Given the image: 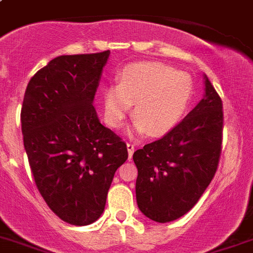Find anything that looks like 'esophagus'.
<instances>
[{
    "label": "esophagus",
    "mask_w": 253,
    "mask_h": 253,
    "mask_svg": "<svg viewBox=\"0 0 253 253\" xmlns=\"http://www.w3.org/2000/svg\"><path fill=\"white\" fill-rule=\"evenodd\" d=\"M126 148H128V154H129V158H131V155H133L134 149H135V145L133 143H128L126 144Z\"/></svg>",
    "instance_id": "34e87169"
}]
</instances>
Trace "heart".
I'll list each match as a JSON object with an SVG mask.
<instances>
[{
    "label": "heart",
    "instance_id": "b5f03b06",
    "mask_svg": "<svg viewBox=\"0 0 253 253\" xmlns=\"http://www.w3.org/2000/svg\"><path fill=\"white\" fill-rule=\"evenodd\" d=\"M193 81L188 74L161 62H136L120 74V83L104 90L105 117L119 128L134 106L140 131L161 135L177 124L193 98Z\"/></svg>",
    "mask_w": 253,
    "mask_h": 253
}]
</instances>
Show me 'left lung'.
<instances>
[{"label": "left lung", "instance_id": "1", "mask_svg": "<svg viewBox=\"0 0 253 253\" xmlns=\"http://www.w3.org/2000/svg\"><path fill=\"white\" fill-rule=\"evenodd\" d=\"M205 98L174 128L134 152L139 210L159 223L184 216L217 172L222 152L223 105L205 76Z\"/></svg>", "mask_w": 253, "mask_h": 253}]
</instances>
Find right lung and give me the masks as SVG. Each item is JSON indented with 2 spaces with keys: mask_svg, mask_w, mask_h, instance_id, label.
<instances>
[{
  "mask_svg": "<svg viewBox=\"0 0 253 253\" xmlns=\"http://www.w3.org/2000/svg\"><path fill=\"white\" fill-rule=\"evenodd\" d=\"M110 51L62 55L31 78L21 108L24 145L36 187L62 221L86 226L104 212L126 144L92 106Z\"/></svg>",
  "mask_w": 253,
  "mask_h": 253,
  "instance_id": "1",
  "label": "right lung"
}]
</instances>
